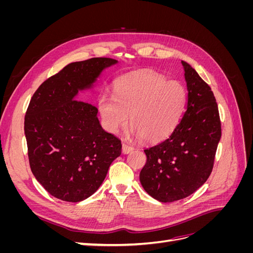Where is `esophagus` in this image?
Returning a JSON list of instances; mask_svg holds the SVG:
<instances>
[{"label":"esophagus","mask_w":253,"mask_h":253,"mask_svg":"<svg viewBox=\"0 0 253 253\" xmlns=\"http://www.w3.org/2000/svg\"><path fill=\"white\" fill-rule=\"evenodd\" d=\"M134 150V148L132 145L127 144L126 142L122 143V153H125V154H128V153H131Z\"/></svg>","instance_id":"obj_1"}]
</instances>
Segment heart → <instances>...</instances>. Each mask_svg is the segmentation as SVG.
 Wrapping results in <instances>:
<instances>
[{
  "mask_svg": "<svg viewBox=\"0 0 253 253\" xmlns=\"http://www.w3.org/2000/svg\"><path fill=\"white\" fill-rule=\"evenodd\" d=\"M186 103L180 83L166 81L155 72H142L120 79L115 95L103 94L98 101L103 125L117 133L128 124L147 142H159L174 131Z\"/></svg>",
  "mask_w": 253,
  "mask_h": 253,
  "instance_id": "obj_1",
  "label": "heart"
}]
</instances>
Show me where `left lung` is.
<instances>
[{
	"mask_svg": "<svg viewBox=\"0 0 253 253\" xmlns=\"http://www.w3.org/2000/svg\"><path fill=\"white\" fill-rule=\"evenodd\" d=\"M181 63L188 88L186 112L169 138L144 150L147 163L139 175L145 192L162 203L182 200L204 185L221 136L211 87L190 64Z\"/></svg>",
	"mask_w": 253,
	"mask_h": 253,
	"instance_id": "left-lung-1",
	"label": "left lung"
}]
</instances>
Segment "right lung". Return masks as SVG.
Listing matches in <instances>:
<instances>
[{
    "label": "right lung",
    "mask_w": 253,
    "mask_h": 253,
    "mask_svg": "<svg viewBox=\"0 0 253 253\" xmlns=\"http://www.w3.org/2000/svg\"><path fill=\"white\" fill-rule=\"evenodd\" d=\"M118 62L91 58L66 65L36 90L25 115L30 169L43 188L61 201L78 203L101 186L121 141L105 132L96 106L76 100L93 87L106 67Z\"/></svg>",
    "instance_id": "obj_1"
}]
</instances>
